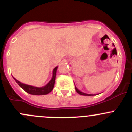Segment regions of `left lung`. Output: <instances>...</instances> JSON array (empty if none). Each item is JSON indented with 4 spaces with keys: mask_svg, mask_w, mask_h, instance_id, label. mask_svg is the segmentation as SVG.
Returning a JSON list of instances; mask_svg holds the SVG:
<instances>
[{
    "mask_svg": "<svg viewBox=\"0 0 132 132\" xmlns=\"http://www.w3.org/2000/svg\"><path fill=\"white\" fill-rule=\"evenodd\" d=\"M75 90L77 92V93H78V94H81V95H84V96H94V95H97L98 94H87V93H83V92L80 91V90H78V89H77V87H76L75 86Z\"/></svg>",
    "mask_w": 132,
    "mask_h": 132,
    "instance_id": "8db88e82",
    "label": "left lung"
}]
</instances>
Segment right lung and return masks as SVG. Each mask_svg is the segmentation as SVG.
<instances>
[{"instance_id": "right-lung-1", "label": "right lung", "mask_w": 132, "mask_h": 132, "mask_svg": "<svg viewBox=\"0 0 132 132\" xmlns=\"http://www.w3.org/2000/svg\"><path fill=\"white\" fill-rule=\"evenodd\" d=\"M58 66H56L55 68L53 70V73H52V77L51 80L48 82L47 84L45 85L43 87H34L33 86H30V85L25 84L22 83L20 81L17 80L15 78L13 77L14 80L16 81L17 84L19 85L20 87L21 88L23 89L25 91L29 94H33V95H45L52 91L54 89V84H55V77H56V73L57 70Z\"/></svg>"}]
</instances>
